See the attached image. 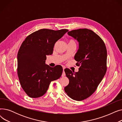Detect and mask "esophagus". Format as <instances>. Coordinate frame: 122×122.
Instances as JSON below:
<instances>
[{"label":"esophagus","mask_w":122,"mask_h":122,"mask_svg":"<svg viewBox=\"0 0 122 122\" xmlns=\"http://www.w3.org/2000/svg\"><path fill=\"white\" fill-rule=\"evenodd\" d=\"M64 69H65V67H63V73H62V76H64L65 75H66V74H65V72H64Z\"/></svg>","instance_id":"34e87169"}]
</instances>
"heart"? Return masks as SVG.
I'll use <instances>...</instances> for the list:
<instances>
[{"instance_id":"obj_1","label":"heart","mask_w":122,"mask_h":122,"mask_svg":"<svg viewBox=\"0 0 122 122\" xmlns=\"http://www.w3.org/2000/svg\"><path fill=\"white\" fill-rule=\"evenodd\" d=\"M69 43H74V44H76V42H75V41L74 40L70 39L68 41V44Z\"/></svg>"}]
</instances>
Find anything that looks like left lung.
<instances>
[{
	"instance_id": "8db88e82",
	"label": "left lung",
	"mask_w": 122,
	"mask_h": 122,
	"mask_svg": "<svg viewBox=\"0 0 122 122\" xmlns=\"http://www.w3.org/2000/svg\"><path fill=\"white\" fill-rule=\"evenodd\" d=\"M77 40L79 48L75 56L80 67L78 72L64 70L69 80L65 92L72 99L81 101L91 96L103 78L107 71V49L101 38L92 30L80 29L68 32Z\"/></svg>"
}]
</instances>
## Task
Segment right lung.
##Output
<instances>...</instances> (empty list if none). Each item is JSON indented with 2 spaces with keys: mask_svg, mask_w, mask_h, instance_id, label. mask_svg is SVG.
I'll list each match as a JSON object with an SVG mask.
<instances>
[{
  "mask_svg": "<svg viewBox=\"0 0 122 122\" xmlns=\"http://www.w3.org/2000/svg\"><path fill=\"white\" fill-rule=\"evenodd\" d=\"M68 31L42 29L29 35L22 42L17 55V74L21 86L29 97L46 93L51 81L58 79L63 68L46 64V55L53 53L56 42Z\"/></svg>",
  "mask_w": 122,
  "mask_h": 122,
  "instance_id": "obj_1",
  "label": "right lung"
}]
</instances>
